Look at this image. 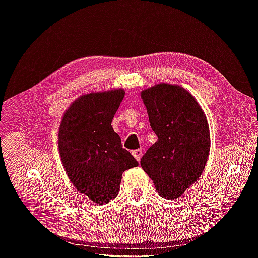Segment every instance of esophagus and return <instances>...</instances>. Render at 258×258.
Segmentation results:
<instances>
[{"label":"esophagus","mask_w":258,"mask_h":258,"mask_svg":"<svg viewBox=\"0 0 258 258\" xmlns=\"http://www.w3.org/2000/svg\"><path fill=\"white\" fill-rule=\"evenodd\" d=\"M142 154H143V151H142L141 149L140 150H135L132 152V155L136 158V161L140 162L141 161V157H142Z\"/></svg>","instance_id":"34e87169"}]
</instances>
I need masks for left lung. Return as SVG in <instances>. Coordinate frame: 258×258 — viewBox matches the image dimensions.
Masks as SVG:
<instances>
[{
    "label": "left lung",
    "instance_id": "left-lung-1",
    "mask_svg": "<svg viewBox=\"0 0 258 258\" xmlns=\"http://www.w3.org/2000/svg\"><path fill=\"white\" fill-rule=\"evenodd\" d=\"M155 142L141 166L157 193L174 200L193 185L204 171L210 154V128L204 112L189 92L172 84L142 91Z\"/></svg>",
    "mask_w": 258,
    "mask_h": 258
}]
</instances>
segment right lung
Masks as SVG:
<instances>
[{"instance_id":"obj_1","label":"right lung","mask_w":258,"mask_h":258,"mask_svg":"<svg viewBox=\"0 0 258 258\" xmlns=\"http://www.w3.org/2000/svg\"><path fill=\"white\" fill-rule=\"evenodd\" d=\"M124 95L120 89L82 95L58 130L59 155L70 180L100 205L117 196L123 172L139 165L111 125Z\"/></svg>"}]
</instances>
